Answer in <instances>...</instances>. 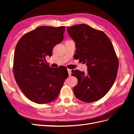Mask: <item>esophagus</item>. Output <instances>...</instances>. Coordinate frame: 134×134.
<instances>
[{
	"instance_id": "esophagus-1",
	"label": "esophagus",
	"mask_w": 134,
	"mask_h": 134,
	"mask_svg": "<svg viewBox=\"0 0 134 134\" xmlns=\"http://www.w3.org/2000/svg\"><path fill=\"white\" fill-rule=\"evenodd\" d=\"M68 71L69 76H71V70L69 69H68Z\"/></svg>"
}]
</instances>
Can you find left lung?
<instances>
[{
	"mask_svg": "<svg viewBox=\"0 0 134 134\" xmlns=\"http://www.w3.org/2000/svg\"><path fill=\"white\" fill-rule=\"evenodd\" d=\"M75 43V59L86 64L88 71L72 70L78 79L73 88L77 98L90 103L101 99L112 87L119 69V60L111 40L103 32L86 24L67 27Z\"/></svg>",
	"mask_w": 134,
	"mask_h": 134,
	"instance_id": "obj_1",
	"label": "left lung"
}]
</instances>
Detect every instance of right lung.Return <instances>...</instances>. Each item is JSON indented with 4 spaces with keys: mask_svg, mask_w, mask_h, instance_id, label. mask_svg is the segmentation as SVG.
Instances as JSON below:
<instances>
[{
    "mask_svg": "<svg viewBox=\"0 0 134 134\" xmlns=\"http://www.w3.org/2000/svg\"><path fill=\"white\" fill-rule=\"evenodd\" d=\"M65 30V26H40L24 35L16 45L14 78L24 94L35 103L46 104L57 98L68 77L66 68H52L45 63L63 40Z\"/></svg>",
    "mask_w": 134,
    "mask_h": 134,
    "instance_id": "1",
    "label": "right lung"
}]
</instances>
